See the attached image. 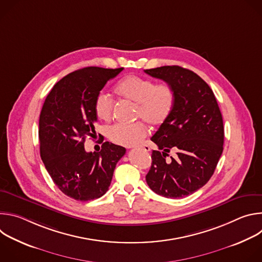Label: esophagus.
<instances>
[{
	"mask_svg": "<svg viewBox=\"0 0 262 262\" xmlns=\"http://www.w3.org/2000/svg\"><path fill=\"white\" fill-rule=\"evenodd\" d=\"M139 148H140V149H142V150H144V151H149V150H150V148H149V146H148V145H146V144H144V145H140V146H139Z\"/></svg>",
	"mask_w": 262,
	"mask_h": 262,
	"instance_id": "obj_1",
	"label": "esophagus"
}]
</instances>
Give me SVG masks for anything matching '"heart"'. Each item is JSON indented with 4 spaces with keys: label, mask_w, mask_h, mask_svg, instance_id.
Wrapping results in <instances>:
<instances>
[{
    "label": "heart",
    "mask_w": 262,
    "mask_h": 262,
    "mask_svg": "<svg viewBox=\"0 0 262 262\" xmlns=\"http://www.w3.org/2000/svg\"><path fill=\"white\" fill-rule=\"evenodd\" d=\"M115 92L121 97L136 103V118L143 119L151 125H161L171 116L175 104V92L168 83H155V81L128 76L115 87ZM114 102L112 98L100 93L94 103L96 116L107 121L113 114ZM148 135L144 122L132 124L116 123L107 129L108 139L119 145L133 146L140 143Z\"/></svg>",
    "instance_id": "1"
}]
</instances>
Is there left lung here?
Returning <instances> with one entry per match:
<instances>
[{"label": "left lung", "instance_id": "1", "mask_svg": "<svg viewBox=\"0 0 262 262\" xmlns=\"http://www.w3.org/2000/svg\"><path fill=\"white\" fill-rule=\"evenodd\" d=\"M168 83L175 92L171 116L154 135L152 163L146 181L166 198H183L199 190L212 176L223 152L224 125L210 87L194 71L180 66L144 70ZM171 148L175 158L165 160Z\"/></svg>", "mask_w": 262, "mask_h": 262}]
</instances>
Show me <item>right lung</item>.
Listing matches in <instances>:
<instances>
[{
  "mask_svg": "<svg viewBox=\"0 0 262 262\" xmlns=\"http://www.w3.org/2000/svg\"><path fill=\"white\" fill-rule=\"evenodd\" d=\"M123 67H85L60 80L51 90L39 117L40 157L50 176L66 196L89 201L104 195L126 149L104 142L99 152H87L97 121L94 103L107 81Z\"/></svg>",
  "mask_w": 262,
  "mask_h": 262,
  "instance_id": "right-lung-1",
  "label": "right lung"
}]
</instances>
